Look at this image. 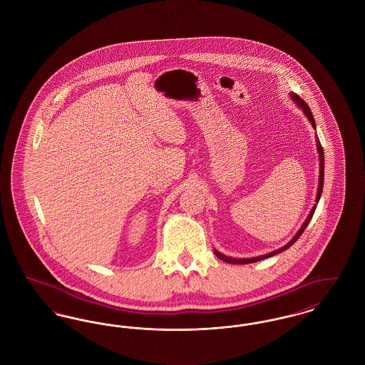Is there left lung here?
I'll return each mask as SVG.
<instances>
[{
	"instance_id": "8db88e82",
	"label": "left lung",
	"mask_w": 365,
	"mask_h": 365,
	"mask_svg": "<svg viewBox=\"0 0 365 365\" xmlns=\"http://www.w3.org/2000/svg\"><path fill=\"white\" fill-rule=\"evenodd\" d=\"M291 97H292L294 101L304 110V113L307 114V119L310 120L312 126L316 128V125H314V118H313V114H312V111H310V108H309V106H307V103H305L301 97L298 96L297 93H291ZM317 151H319V155H320V178H319V191H317V196H316V202L319 203L320 196H322V192H323V185H324V151H323V147H322V144H320L319 140H317ZM316 207H317V205L313 206L310 214L307 215V221L304 222V225L301 227V230H298V233L292 237V240L288 242L287 245H286L284 247H282V249L276 250V251H273V252H270V254H265V255L255 257V258H247V259L230 258V257H227V255H224V254H221V252H218V251H215V255H217L221 261H225V262H228V264H251V262H257V261L265 259V258H269V257H273V255H276V254H279V252H282V251H284V250L289 249V247L298 240V237L304 233V230H307V224L310 222V220H312V217H313V214H314Z\"/></svg>"
}]
</instances>
